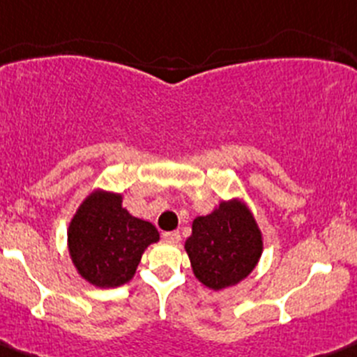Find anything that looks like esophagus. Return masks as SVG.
I'll use <instances>...</instances> for the list:
<instances>
[{"label":"esophagus","mask_w":357,"mask_h":357,"mask_svg":"<svg viewBox=\"0 0 357 357\" xmlns=\"http://www.w3.org/2000/svg\"><path fill=\"white\" fill-rule=\"evenodd\" d=\"M163 238L167 242H172V244H177V242H180V234L178 232H165Z\"/></svg>","instance_id":"esophagus-1"}]
</instances>
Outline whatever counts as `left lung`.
<instances>
[{
    "instance_id": "1",
    "label": "left lung",
    "mask_w": 357,
    "mask_h": 357,
    "mask_svg": "<svg viewBox=\"0 0 357 357\" xmlns=\"http://www.w3.org/2000/svg\"><path fill=\"white\" fill-rule=\"evenodd\" d=\"M185 252L194 277L204 287L229 289L241 284L258 266L263 232L244 201L222 199L209 215L194 218Z\"/></svg>"
}]
</instances>
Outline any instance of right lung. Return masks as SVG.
Segmentation results:
<instances>
[{"instance_id": "add662e5", "label": "right lung", "mask_w": 357, "mask_h": 357, "mask_svg": "<svg viewBox=\"0 0 357 357\" xmlns=\"http://www.w3.org/2000/svg\"><path fill=\"white\" fill-rule=\"evenodd\" d=\"M122 203L120 192L94 189L68 223L70 259L94 287L115 289L130 282L146 249L160 241L156 227L132 216Z\"/></svg>"}]
</instances>
